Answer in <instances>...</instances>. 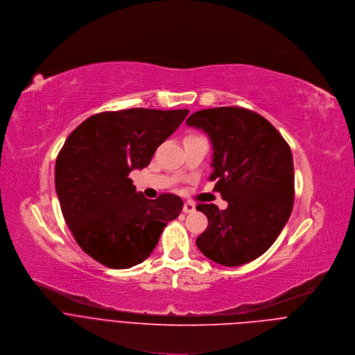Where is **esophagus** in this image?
<instances>
[{"label":"esophagus","mask_w":355,"mask_h":355,"mask_svg":"<svg viewBox=\"0 0 355 355\" xmlns=\"http://www.w3.org/2000/svg\"><path fill=\"white\" fill-rule=\"evenodd\" d=\"M194 209H196V205L193 202L187 201V202L183 204V212H184V214H190V212H193Z\"/></svg>","instance_id":"obj_1"}]
</instances>
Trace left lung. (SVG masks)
<instances>
[{
  "mask_svg": "<svg viewBox=\"0 0 355 355\" xmlns=\"http://www.w3.org/2000/svg\"><path fill=\"white\" fill-rule=\"evenodd\" d=\"M186 124L204 131L212 147L211 180L225 209L197 204L208 220L196 239L200 252L235 267L261 256L286 227L294 204V162L288 144L260 114L241 107L193 113Z\"/></svg>",
  "mask_w": 355,
  "mask_h": 355,
  "instance_id": "left-lung-1",
  "label": "left lung"
}]
</instances>
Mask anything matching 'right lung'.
Listing matches in <instances>:
<instances>
[{
  "mask_svg": "<svg viewBox=\"0 0 355 355\" xmlns=\"http://www.w3.org/2000/svg\"><path fill=\"white\" fill-rule=\"evenodd\" d=\"M189 114L127 109L88 117L68 135L55 161V191L77 243L109 268H130L155 249L166 224L179 217L180 197L148 200L130 172L150 165L155 150Z\"/></svg>",
  "mask_w": 355,
  "mask_h": 355,
  "instance_id": "right-lung-1",
  "label": "right lung"
}]
</instances>
